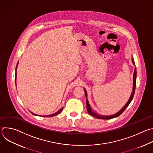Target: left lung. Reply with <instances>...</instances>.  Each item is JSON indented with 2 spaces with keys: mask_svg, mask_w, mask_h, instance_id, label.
I'll list each match as a JSON object with an SVG mask.
<instances>
[{
  "mask_svg": "<svg viewBox=\"0 0 153 153\" xmlns=\"http://www.w3.org/2000/svg\"><path fill=\"white\" fill-rule=\"evenodd\" d=\"M132 62L135 65V63L134 61L133 58H132ZM137 72H136V68L135 67L134 68V74H133V92L131 93V94L130 98L129 99L128 101L127 102V103L125 104V105L121 109V110L117 112V113L113 114L112 116H103V115H100V114H98L97 113H96L95 111H93V110L91 109L88 100L86 99V108H87V111H88V114H90L91 116H93L94 117L98 118V119H113L114 117H118L119 116H120L125 110V109L128 107V106L129 105V103L131 102V100H133V98L134 97V93H135V90H136V76H137ZM84 91H85V96L86 97H87V93L86 91L85 90V88H84Z\"/></svg>",
  "mask_w": 153,
  "mask_h": 153,
  "instance_id": "obj_1",
  "label": "left lung"
}]
</instances>
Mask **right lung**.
Wrapping results in <instances>:
<instances>
[{"label": "right lung", "mask_w": 153, "mask_h": 153, "mask_svg": "<svg viewBox=\"0 0 153 153\" xmlns=\"http://www.w3.org/2000/svg\"><path fill=\"white\" fill-rule=\"evenodd\" d=\"M17 65H18V63H17ZM17 67H16V76H15V80L16 81V70H17ZM62 110H63V108H62L61 109H60V110L57 111V112H56V113H54V114H50V115H48V116H42L43 117H53V116H56V115H57V114H59L62 111ZM33 114H34V116H38V115H36V114H34V113H31Z\"/></svg>", "instance_id": "right-lung-1"}]
</instances>
